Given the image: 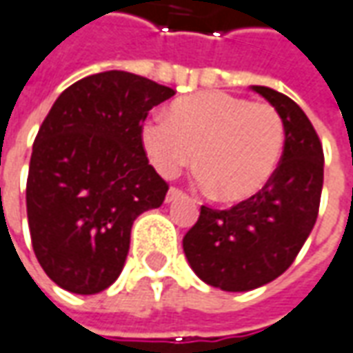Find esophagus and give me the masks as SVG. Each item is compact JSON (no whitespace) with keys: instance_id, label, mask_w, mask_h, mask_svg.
<instances>
[{"instance_id":"obj_1","label":"esophagus","mask_w":353,"mask_h":353,"mask_svg":"<svg viewBox=\"0 0 353 353\" xmlns=\"http://www.w3.org/2000/svg\"><path fill=\"white\" fill-rule=\"evenodd\" d=\"M184 196V192H182L181 188H169V192H167V201H174V199H179V197Z\"/></svg>"}]
</instances>
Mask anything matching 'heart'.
Segmentation results:
<instances>
[{
    "label": "heart",
    "instance_id": "1",
    "mask_svg": "<svg viewBox=\"0 0 353 353\" xmlns=\"http://www.w3.org/2000/svg\"><path fill=\"white\" fill-rule=\"evenodd\" d=\"M142 144L167 179L196 165L205 186L228 203L254 197L274 176L285 146V121L272 104L224 91L184 97L167 117H152Z\"/></svg>",
    "mask_w": 353,
    "mask_h": 353
}]
</instances>
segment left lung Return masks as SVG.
<instances>
[{"label":"left lung","mask_w":353,"mask_h":353,"mask_svg":"<svg viewBox=\"0 0 353 353\" xmlns=\"http://www.w3.org/2000/svg\"><path fill=\"white\" fill-rule=\"evenodd\" d=\"M285 121V146L274 176L251 199L228 209L201 205L182 247L205 283L251 291L291 266L308 239L323 188V146L301 106L283 92L254 85Z\"/></svg>","instance_id":"obj_1"}]
</instances>
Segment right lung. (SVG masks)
I'll return each mask as SVG.
<instances>
[{"instance_id":"1","label":"right lung","mask_w":353,"mask_h":353,"mask_svg":"<svg viewBox=\"0 0 353 353\" xmlns=\"http://www.w3.org/2000/svg\"><path fill=\"white\" fill-rule=\"evenodd\" d=\"M174 91L110 70L57 99L37 131L26 212L37 262L76 294L108 289L123 270L134 219L163 203L169 184L148 163L142 123Z\"/></svg>"}]
</instances>
